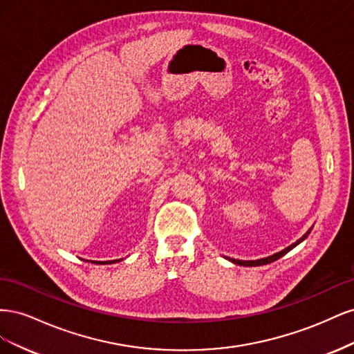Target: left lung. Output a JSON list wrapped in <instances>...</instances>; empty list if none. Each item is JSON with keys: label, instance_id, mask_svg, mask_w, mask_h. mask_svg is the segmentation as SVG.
Wrapping results in <instances>:
<instances>
[{"label": "left lung", "instance_id": "obj_1", "mask_svg": "<svg viewBox=\"0 0 354 354\" xmlns=\"http://www.w3.org/2000/svg\"><path fill=\"white\" fill-rule=\"evenodd\" d=\"M312 232V229H310L303 238H299L295 243H292V245H289L288 248H285V250H282L281 252H276V254H273V255H270V257H266V259H260V260H254V261H242V260H230V261H233L234 264H239V266H263V264H269V263H272V261H276V260H279L281 257H283L286 252H289L291 251L294 246H297L299 242H303L307 236H308V233Z\"/></svg>", "mask_w": 354, "mask_h": 354}]
</instances>
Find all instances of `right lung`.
Returning <instances> with one entry per match:
<instances>
[{
  "instance_id": "right-lung-1",
  "label": "right lung",
  "mask_w": 354,
  "mask_h": 354,
  "mask_svg": "<svg viewBox=\"0 0 354 354\" xmlns=\"http://www.w3.org/2000/svg\"><path fill=\"white\" fill-rule=\"evenodd\" d=\"M116 261H118V260H116ZM111 263H112V261H111ZM99 264H102V263H99ZM103 264H106V263H103Z\"/></svg>"
}]
</instances>
